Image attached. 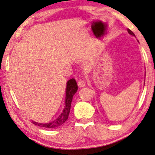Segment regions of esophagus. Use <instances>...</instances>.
I'll return each instance as SVG.
<instances>
[{
	"label": "esophagus",
	"mask_w": 155,
	"mask_h": 155,
	"mask_svg": "<svg viewBox=\"0 0 155 155\" xmlns=\"http://www.w3.org/2000/svg\"><path fill=\"white\" fill-rule=\"evenodd\" d=\"M77 84H78V87H84L85 85V81H84L81 80V79L78 80V81H77Z\"/></svg>",
	"instance_id": "34e87169"
}]
</instances>
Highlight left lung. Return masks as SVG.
<instances>
[{
    "instance_id": "1",
    "label": "left lung",
    "mask_w": 155,
    "mask_h": 155,
    "mask_svg": "<svg viewBox=\"0 0 155 155\" xmlns=\"http://www.w3.org/2000/svg\"><path fill=\"white\" fill-rule=\"evenodd\" d=\"M127 31H128V33H129V34H130V35H132V36H134V37H136V36H135V35H134V33H133V32H132V31H131V30H129V29H127Z\"/></svg>"
}]
</instances>
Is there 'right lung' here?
<instances>
[{
    "label": "right lung",
    "instance_id": "obj_1",
    "mask_svg": "<svg viewBox=\"0 0 155 155\" xmlns=\"http://www.w3.org/2000/svg\"><path fill=\"white\" fill-rule=\"evenodd\" d=\"M66 95H65V100H64V107L63 110V112L61 113V115L57 117L56 119L53 120L52 122H47V123H40L35 121H32V122L35 125L41 127L45 128H51L54 129L56 127H59L62 124H64L67 120L68 119L69 114L70 111L71 104L72 101L73 96L77 92L78 86L76 82L75 79L71 78L68 81L66 84Z\"/></svg>",
    "mask_w": 155,
    "mask_h": 155
}]
</instances>
